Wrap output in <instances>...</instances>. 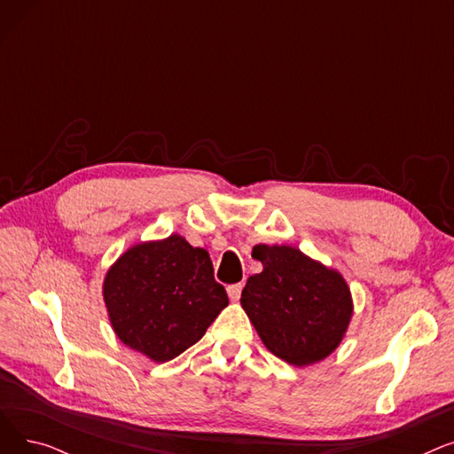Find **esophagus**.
Returning a JSON list of instances; mask_svg holds the SVG:
<instances>
[{"instance_id":"esophagus-1","label":"esophagus","mask_w":454,"mask_h":454,"mask_svg":"<svg viewBox=\"0 0 454 454\" xmlns=\"http://www.w3.org/2000/svg\"><path fill=\"white\" fill-rule=\"evenodd\" d=\"M228 296H230V300H233V301H237L241 298V293H243V283H233V285H228Z\"/></svg>"}]
</instances>
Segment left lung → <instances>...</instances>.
<instances>
[{
    "label": "left lung",
    "instance_id": "left-lung-1",
    "mask_svg": "<svg viewBox=\"0 0 454 454\" xmlns=\"http://www.w3.org/2000/svg\"><path fill=\"white\" fill-rule=\"evenodd\" d=\"M252 257L263 272L248 278L241 305L267 349L294 366L325 359L353 315L344 278L287 245H257Z\"/></svg>",
    "mask_w": 454,
    "mask_h": 454
}]
</instances>
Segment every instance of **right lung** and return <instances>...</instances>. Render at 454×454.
<instances>
[{
	"label": "right lung",
	"instance_id": "obj_1",
	"mask_svg": "<svg viewBox=\"0 0 454 454\" xmlns=\"http://www.w3.org/2000/svg\"><path fill=\"white\" fill-rule=\"evenodd\" d=\"M103 296L119 340L154 363L199 342L228 305L209 254L176 233L129 248L106 272Z\"/></svg>",
	"mask_w": 454,
	"mask_h": 454
}]
</instances>
